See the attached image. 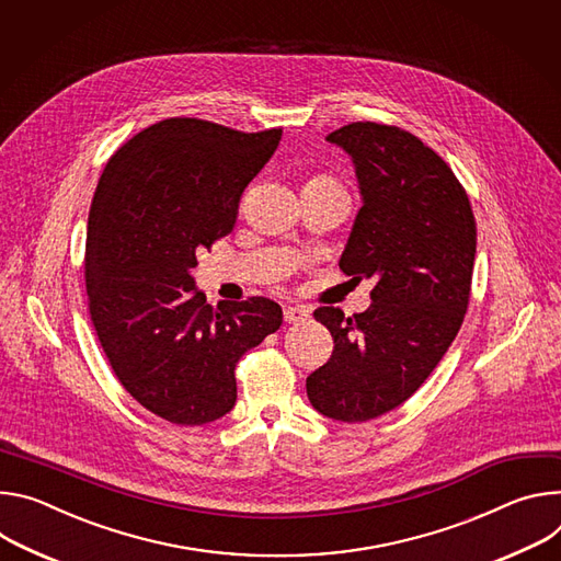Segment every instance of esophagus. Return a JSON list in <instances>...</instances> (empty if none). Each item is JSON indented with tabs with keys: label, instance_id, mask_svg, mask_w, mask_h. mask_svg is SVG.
Segmentation results:
<instances>
[{
	"label": "esophagus",
	"instance_id": "34e87169",
	"mask_svg": "<svg viewBox=\"0 0 561 561\" xmlns=\"http://www.w3.org/2000/svg\"><path fill=\"white\" fill-rule=\"evenodd\" d=\"M283 317H285L287 323L298 325V323H305L309 319V309L307 307H285Z\"/></svg>",
	"mask_w": 561,
	"mask_h": 561
}]
</instances>
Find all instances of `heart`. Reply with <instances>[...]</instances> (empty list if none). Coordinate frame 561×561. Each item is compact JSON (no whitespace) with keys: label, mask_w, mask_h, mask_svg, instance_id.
<instances>
[{"label":"heart","mask_w":561,"mask_h":561,"mask_svg":"<svg viewBox=\"0 0 561 561\" xmlns=\"http://www.w3.org/2000/svg\"><path fill=\"white\" fill-rule=\"evenodd\" d=\"M309 184H317V186H325V190H336V192H341L339 184H336L332 178H328V175H319V178H314V180H309Z\"/></svg>","instance_id":"obj_1"}]
</instances>
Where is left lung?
Instances as JSON below:
<instances>
[{"label":"left lung","mask_w":561,"mask_h":561,"mask_svg":"<svg viewBox=\"0 0 561 561\" xmlns=\"http://www.w3.org/2000/svg\"><path fill=\"white\" fill-rule=\"evenodd\" d=\"M325 140L352 158L360 192L339 267L377 285L360 314L317 309L334 352L305 386L321 414L363 423L410 399L455 341L470 298L477 225L453 169L416 136L354 122Z\"/></svg>","instance_id":"obj_1"}]
</instances>
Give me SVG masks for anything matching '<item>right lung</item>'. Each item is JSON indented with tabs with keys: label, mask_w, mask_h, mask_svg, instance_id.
<instances>
[{
	"label": "right lung",
	"mask_w": 561,
	"mask_h": 561,
	"mask_svg": "<svg viewBox=\"0 0 561 561\" xmlns=\"http://www.w3.org/2000/svg\"><path fill=\"white\" fill-rule=\"evenodd\" d=\"M280 136L162 119L115 151L98 182L84 259L91 321L124 390L169 423L225 416L236 363L283 323L263 296L211 307L192 274L201 249L233 229L244 186Z\"/></svg>",
	"instance_id": "1"
}]
</instances>
